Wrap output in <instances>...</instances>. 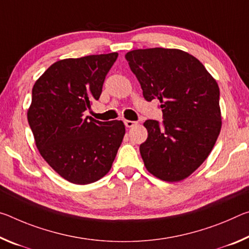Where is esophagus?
<instances>
[{
  "label": "esophagus",
  "instance_id": "esophagus-1",
  "mask_svg": "<svg viewBox=\"0 0 249 249\" xmlns=\"http://www.w3.org/2000/svg\"><path fill=\"white\" fill-rule=\"evenodd\" d=\"M138 124L137 121H131V120H124V124L127 128H132Z\"/></svg>",
  "mask_w": 249,
  "mask_h": 249
}]
</instances>
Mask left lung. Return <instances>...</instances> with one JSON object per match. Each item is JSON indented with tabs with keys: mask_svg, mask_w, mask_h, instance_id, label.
<instances>
[{
	"mask_svg": "<svg viewBox=\"0 0 249 249\" xmlns=\"http://www.w3.org/2000/svg\"><path fill=\"white\" fill-rule=\"evenodd\" d=\"M146 101L158 99L163 121L145 120L140 145L146 170L166 182L189 177L209 157L221 131L219 88L203 64L181 50L127 53Z\"/></svg>",
	"mask_w": 249,
	"mask_h": 249,
	"instance_id": "obj_1",
	"label": "left lung"
}]
</instances>
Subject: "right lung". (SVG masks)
Segmentation results:
<instances>
[{
  "label": "right lung",
  "instance_id": "add662e5",
  "mask_svg": "<svg viewBox=\"0 0 249 249\" xmlns=\"http://www.w3.org/2000/svg\"><path fill=\"white\" fill-rule=\"evenodd\" d=\"M118 53L58 60L32 90L28 124L40 156L60 177L89 184L111 169L125 129L121 120L85 117L98 100Z\"/></svg>",
  "mask_w": 249,
  "mask_h": 249
}]
</instances>
